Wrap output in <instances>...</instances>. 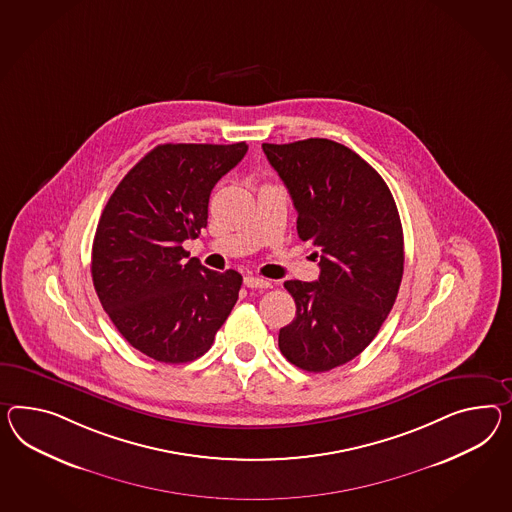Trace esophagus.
Here are the masks:
<instances>
[{"label": "esophagus", "instance_id": "obj_1", "mask_svg": "<svg viewBox=\"0 0 512 512\" xmlns=\"http://www.w3.org/2000/svg\"><path fill=\"white\" fill-rule=\"evenodd\" d=\"M247 288H271V282L265 278H258V276L247 275L243 278Z\"/></svg>", "mask_w": 512, "mask_h": 512}]
</instances>
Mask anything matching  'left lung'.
<instances>
[{"instance_id":"1","label":"left lung","mask_w":512,"mask_h":512,"mask_svg":"<svg viewBox=\"0 0 512 512\" xmlns=\"http://www.w3.org/2000/svg\"><path fill=\"white\" fill-rule=\"evenodd\" d=\"M262 148L288 187L297 234L321 250L315 282H284L297 312L278 347L293 366L330 371L366 349L394 306L405 263L399 211L379 172L347 146L304 139Z\"/></svg>"}]
</instances>
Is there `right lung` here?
I'll use <instances>...</instances> for the list:
<instances>
[{"mask_svg": "<svg viewBox=\"0 0 512 512\" xmlns=\"http://www.w3.org/2000/svg\"><path fill=\"white\" fill-rule=\"evenodd\" d=\"M234 145H159L107 200L92 243L94 289L118 332L165 364L208 353L243 278L182 247L208 226L211 189L247 154Z\"/></svg>", "mask_w": 512, "mask_h": 512, "instance_id": "right-lung-1", "label": "right lung"}]
</instances>
